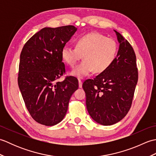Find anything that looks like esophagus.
<instances>
[{
	"label": "esophagus",
	"mask_w": 156,
	"mask_h": 156,
	"mask_svg": "<svg viewBox=\"0 0 156 156\" xmlns=\"http://www.w3.org/2000/svg\"><path fill=\"white\" fill-rule=\"evenodd\" d=\"M78 85H79V88L82 87V80H78Z\"/></svg>",
	"instance_id": "obj_1"
}]
</instances>
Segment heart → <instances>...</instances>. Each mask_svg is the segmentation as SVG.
I'll return each mask as SVG.
<instances>
[{
    "instance_id": "heart-1",
    "label": "heart",
    "mask_w": 156,
    "mask_h": 156,
    "mask_svg": "<svg viewBox=\"0 0 156 156\" xmlns=\"http://www.w3.org/2000/svg\"><path fill=\"white\" fill-rule=\"evenodd\" d=\"M117 50L114 39L99 33H90L77 39L76 47H63L61 56L66 64L73 67L82 55L84 59L72 69L71 74L84 78L92 71L101 74L107 70L115 62Z\"/></svg>"
}]
</instances>
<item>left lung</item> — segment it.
Segmentation results:
<instances>
[{
  "label": "left lung",
  "instance_id": "1",
  "mask_svg": "<svg viewBox=\"0 0 156 156\" xmlns=\"http://www.w3.org/2000/svg\"><path fill=\"white\" fill-rule=\"evenodd\" d=\"M119 43L115 62L105 72L82 84L89 115L98 123L111 125L131 108L138 80L136 56L127 39L114 30Z\"/></svg>",
  "mask_w": 156,
  "mask_h": 156
}]
</instances>
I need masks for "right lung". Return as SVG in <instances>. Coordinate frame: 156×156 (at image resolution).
<instances>
[{"label": "right lung", "mask_w": 156, "mask_h": 156, "mask_svg": "<svg viewBox=\"0 0 156 156\" xmlns=\"http://www.w3.org/2000/svg\"><path fill=\"white\" fill-rule=\"evenodd\" d=\"M77 31L73 25L45 27L26 42L20 55L18 84L32 118L41 125L53 126L64 118L69 99L78 81L64 74L61 50Z\"/></svg>", "instance_id": "1"}]
</instances>
